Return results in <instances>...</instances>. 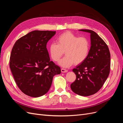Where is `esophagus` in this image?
Segmentation results:
<instances>
[{"label":"esophagus","instance_id":"1","mask_svg":"<svg viewBox=\"0 0 123 123\" xmlns=\"http://www.w3.org/2000/svg\"><path fill=\"white\" fill-rule=\"evenodd\" d=\"M61 71H62V73H65V72H67L68 70L65 69H64V68H62V69H61Z\"/></svg>","mask_w":123,"mask_h":123}]
</instances>
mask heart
I'll list each match as a JSON object with an SVG mask.
<instances>
[{
	"label": "heart",
	"mask_w": 123,
	"mask_h": 123,
	"mask_svg": "<svg viewBox=\"0 0 123 123\" xmlns=\"http://www.w3.org/2000/svg\"><path fill=\"white\" fill-rule=\"evenodd\" d=\"M56 42L57 43H50L48 50L55 62L59 61L65 52L66 56L59 62V65L64 67H69L74 64H81L86 59L90 52L89 40L85 37H79L70 31L59 35Z\"/></svg>",
	"instance_id": "1"
}]
</instances>
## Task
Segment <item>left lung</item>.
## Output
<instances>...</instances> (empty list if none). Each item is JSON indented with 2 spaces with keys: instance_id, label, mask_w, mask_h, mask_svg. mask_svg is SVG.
Segmentation results:
<instances>
[{
  "instance_id": "8db88e82",
  "label": "left lung",
  "mask_w": 123,
  "mask_h": 123,
  "mask_svg": "<svg viewBox=\"0 0 123 123\" xmlns=\"http://www.w3.org/2000/svg\"><path fill=\"white\" fill-rule=\"evenodd\" d=\"M79 30L90 33L91 47L86 59L72 70L76 80L70 87L75 93L87 96L98 92L108 77L110 53L107 44L97 33L90 30Z\"/></svg>"
}]
</instances>
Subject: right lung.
I'll list each match as a JSON object with an SVG mask.
<instances>
[{
	"mask_svg": "<svg viewBox=\"0 0 123 123\" xmlns=\"http://www.w3.org/2000/svg\"><path fill=\"white\" fill-rule=\"evenodd\" d=\"M55 31L35 30L18 39L11 51L10 68L18 87L24 93L37 98L50 89L61 68L50 61L47 43Z\"/></svg>",
	"mask_w": 123,
	"mask_h": 123,
	"instance_id": "obj_1",
	"label": "right lung"
}]
</instances>
